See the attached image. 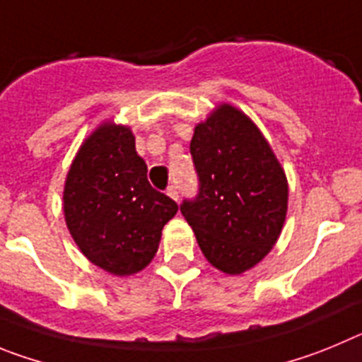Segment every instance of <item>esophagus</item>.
Wrapping results in <instances>:
<instances>
[{"label":"esophagus","instance_id":"obj_1","mask_svg":"<svg viewBox=\"0 0 362 362\" xmlns=\"http://www.w3.org/2000/svg\"><path fill=\"white\" fill-rule=\"evenodd\" d=\"M165 193H168L169 197L173 198V200H178V189H177V185H175V184L169 185V187L165 189Z\"/></svg>","mask_w":362,"mask_h":362}]
</instances>
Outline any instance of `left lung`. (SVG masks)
<instances>
[{
  "mask_svg": "<svg viewBox=\"0 0 362 362\" xmlns=\"http://www.w3.org/2000/svg\"><path fill=\"white\" fill-rule=\"evenodd\" d=\"M198 193L180 211L211 265L242 274L265 258L281 233L285 173L252 120L221 104L194 128L189 146Z\"/></svg>",
  "mask_w": 362,
  "mask_h": 362,
  "instance_id": "1",
  "label": "left lung"
}]
</instances>
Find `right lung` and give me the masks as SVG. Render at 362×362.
Returning a JSON list of instances; mask_svg holds the SVG:
<instances>
[{"label":"right lung","instance_id":"obj_1","mask_svg":"<svg viewBox=\"0 0 362 362\" xmlns=\"http://www.w3.org/2000/svg\"><path fill=\"white\" fill-rule=\"evenodd\" d=\"M64 218L92 263L117 276L135 274L157 254L177 202L153 189L129 128L103 124L81 146L64 184Z\"/></svg>","mask_w":362,"mask_h":362}]
</instances>
